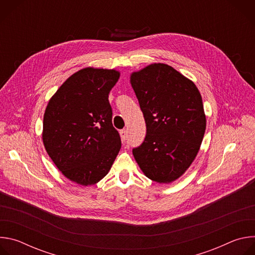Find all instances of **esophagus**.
<instances>
[{
  "label": "esophagus",
  "instance_id": "esophagus-1",
  "mask_svg": "<svg viewBox=\"0 0 255 255\" xmlns=\"http://www.w3.org/2000/svg\"><path fill=\"white\" fill-rule=\"evenodd\" d=\"M120 135H121V139L122 141H125L126 138H127V130L126 129H123L120 131Z\"/></svg>",
  "mask_w": 255,
  "mask_h": 255
}]
</instances>
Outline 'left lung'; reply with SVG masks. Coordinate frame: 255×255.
Masks as SVG:
<instances>
[{
	"mask_svg": "<svg viewBox=\"0 0 255 255\" xmlns=\"http://www.w3.org/2000/svg\"><path fill=\"white\" fill-rule=\"evenodd\" d=\"M130 82L146 124V136L133 155L148 178L170 183L200 149L206 130L201 94L192 81L163 63L133 72Z\"/></svg>",
	"mask_w": 255,
	"mask_h": 255,
	"instance_id": "1",
	"label": "left lung"
}]
</instances>
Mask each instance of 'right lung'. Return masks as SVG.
I'll list each match as a JSON object with an SVG mask.
<instances>
[{
    "label": "right lung",
    "instance_id": "right-lung-1",
    "mask_svg": "<svg viewBox=\"0 0 255 255\" xmlns=\"http://www.w3.org/2000/svg\"><path fill=\"white\" fill-rule=\"evenodd\" d=\"M119 77L115 69H81L61 85L46 107L44 147L64 176L77 184L98 183L120 151L121 138L112 124L109 102Z\"/></svg>",
    "mask_w": 255,
    "mask_h": 255
}]
</instances>
